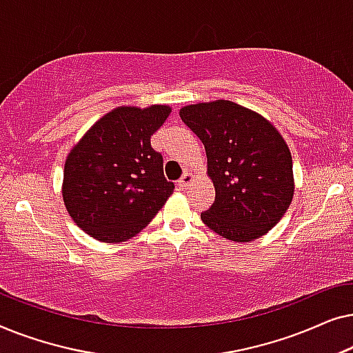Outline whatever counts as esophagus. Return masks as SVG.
I'll use <instances>...</instances> for the list:
<instances>
[{
  "mask_svg": "<svg viewBox=\"0 0 353 353\" xmlns=\"http://www.w3.org/2000/svg\"><path fill=\"white\" fill-rule=\"evenodd\" d=\"M192 183H194V175H192V173H190V172H186L185 175H183L180 180H178V188H180V190H188V188H190Z\"/></svg>",
  "mask_w": 353,
  "mask_h": 353,
  "instance_id": "1",
  "label": "esophagus"
}]
</instances>
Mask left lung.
<instances>
[{"mask_svg": "<svg viewBox=\"0 0 353 353\" xmlns=\"http://www.w3.org/2000/svg\"><path fill=\"white\" fill-rule=\"evenodd\" d=\"M180 117L204 144L215 188L202 221L234 243L267 234L294 196L292 156L281 133L263 115L225 99L185 105Z\"/></svg>", "mask_w": 353, "mask_h": 353, "instance_id": "1", "label": "left lung"}]
</instances>
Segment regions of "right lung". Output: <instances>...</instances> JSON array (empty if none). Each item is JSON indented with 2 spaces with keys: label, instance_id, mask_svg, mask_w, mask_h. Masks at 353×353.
I'll return each instance as SVG.
<instances>
[{
  "label": "right lung",
  "instance_id": "1",
  "mask_svg": "<svg viewBox=\"0 0 353 353\" xmlns=\"http://www.w3.org/2000/svg\"><path fill=\"white\" fill-rule=\"evenodd\" d=\"M172 108L119 105L91 125L67 154L62 199L72 220L91 238L123 243L146 228L172 196L163 161L151 137Z\"/></svg>",
  "mask_w": 353,
  "mask_h": 353
}]
</instances>
